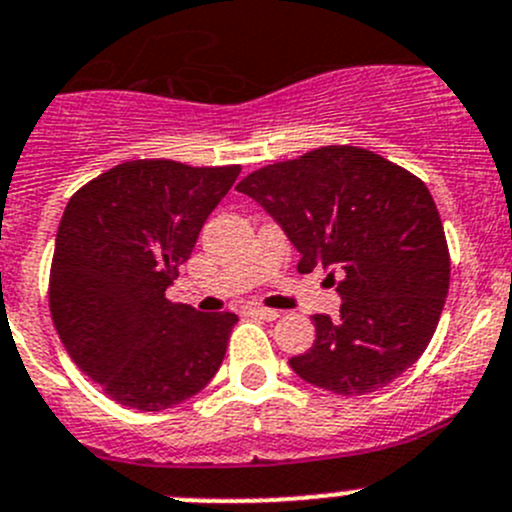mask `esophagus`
<instances>
[{
	"instance_id": "esophagus-1",
	"label": "esophagus",
	"mask_w": 512,
	"mask_h": 512,
	"mask_svg": "<svg viewBox=\"0 0 512 512\" xmlns=\"http://www.w3.org/2000/svg\"><path fill=\"white\" fill-rule=\"evenodd\" d=\"M247 312L260 317V320H277V317H280V312L270 310V307H247Z\"/></svg>"
}]
</instances>
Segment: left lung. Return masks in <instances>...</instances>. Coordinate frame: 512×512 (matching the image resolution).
Masks as SVG:
<instances>
[{
	"instance_id": "1",
	"label": "left lung",
	"mask_w": 512,
	"mask_h": 512,
	"mask_svg": "<svg viewBox=\"0 0 512 512\" xmlns=\"http://www.w3.org/2000/svg\"><path fill=\"white\" fill-rule=\"evenodd\" d=\"M237 192L285 230L302 275L342 272L340 317H312L315 342L290 360L302 380L375 393L423 355L450 287L443 222L423 180L370 150L330 145L255 170Z\"/></svg>"
}]
</instances>
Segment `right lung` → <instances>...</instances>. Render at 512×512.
I'll use <instances>...</instances> for the list:
<instances>
[{
    "mask_svg": "<svg viewBox=\"0 0 512 512\" xmlns=\"http://www.w3.org/2000/svg\"><path fill=\"white\" fill-rule=\"evenodd\" d=\"M240 165L132 160L64 207L49 272L54 327L104 395L160 413L200 393L225 360L235 312H197L165 297Z\"/></svg>",
    "mask_w": 512,
    "mask_h": 512,
    "instance_id": "1",
    "label": "right lung"
}]
</instances>
